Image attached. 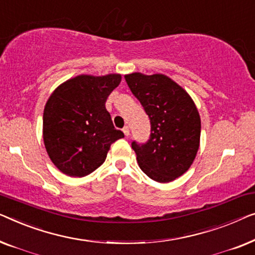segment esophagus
Masks as SVG:
<instances>
[{
  "instance_id": "esophagus-1",
  "label": "esophagus",
  "mask_w": 255,
  "mask_h": 255,
  "mask_svg": "<svg viewBox=\"0 0 255 255\" xmlns=\"http://www.w3.org/2000/svg\"><path fill=\"white\" fill-rule=\"evenodd\" d=\"M123 131H124V134L126 135V136L129 135V128H128L127 126H125V127L123 128Z\"/></svg>"
}]
</instances>
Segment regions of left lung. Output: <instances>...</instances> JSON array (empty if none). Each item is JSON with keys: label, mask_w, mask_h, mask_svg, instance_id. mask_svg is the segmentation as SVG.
Listing matches in <instances>:
<instances>
[{"label": "left lung", "mask_w": 255, "mask_h": 255, "mask_svg": "<svg viewBox=\"0 0 255 255\" xmlns=\"http://www.w3.org/2000/svg\"><path fill=\"white\" fill-rule=\"evenodd\" d=\"M125 80L151 125L148 141L131 142L139 167L155 181L174 180L188 170L198 152V109L188 93L165 75L134 73Z\"/></svg>", "instance_id": "obj_1"}]
</instances>
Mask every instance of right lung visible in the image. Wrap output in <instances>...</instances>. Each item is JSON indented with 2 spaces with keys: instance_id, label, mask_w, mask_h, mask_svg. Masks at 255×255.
<instances>
[{
  "instance_id": "obj_1",
  "label": "right lung",
  "mask_w": 255,
  "mask_h": 255,
  "mask_svg": "<svg viewBox=\"0 0 255 255\" xmlns=\"http://www.w3.org/2000/svg\"><path fill=\"white\" fill-rule=\"evenodd\" d=\"M121 75H81L52 93L42 118L45 148L64 174L84 177L105 162L110 146L124 137L114 128L105 103Z\"/></svg>"
}]
</instances>
